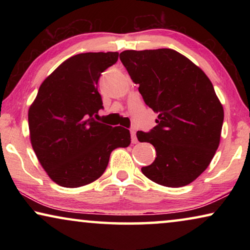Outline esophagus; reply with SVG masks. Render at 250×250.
Here are the masks:
<instances>
[{"instance_id":"1","label":"esophagus","mask_w":250,"mask_h":250,"mask_svg":"<svg viewBox=\"0 0 250 250\" xmlns=\"http://www.w3.org/2000/svg\"><path fill=\"white\" fill-rule=\"evenodd\" d=\"M131 136H132V143H138V139H136V134H135V129L132 128L131 129Z\"/></svg>"}]
</instances>
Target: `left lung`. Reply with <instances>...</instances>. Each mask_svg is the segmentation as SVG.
<instances>
[{
  "label": "left lung",
  "mask_w": 250,
  "mask_h": 250,
  "mask_svg": "<svg viewBox=\"0 0 250 250\" xmlns=\"http://www.w3.org/2000/svg\"><path fill=\"white\" fill-rule=\"evenodd\" d=\"M121 61L146 104L158 114L140 142L156 149V159L141 170L160 186L193 182L209 166L220 146L224 110L207 75L175 50H126Z\"/></svg>",
  "instance_id": "obj_1"
}]
</instances>
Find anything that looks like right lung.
I'll return each mask as SVG.
<instances>
[{"label": "right lung", "instance_id": "add662e5", "mask_svg": "<svg viewBox=\"0 0 250 250\" xmlns=\"http://www.w3.org/2000/svg\"><path fill=\"white\" fill-rule=\"evenodd\" d=\"M118 54L87 52L70 57L44 80L30 104L32 146L50 179L61 187L94 182L107 168L112 150L131 143L127 128L95 121L104 108L98 81L116 63Z\"/></svg>", "mask_w": 250, "mask_h": 250}]
</instances>
